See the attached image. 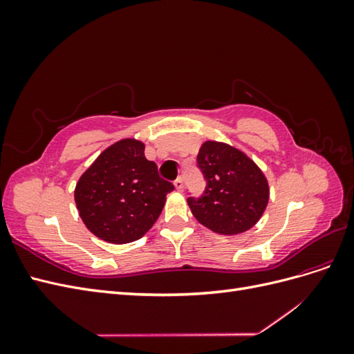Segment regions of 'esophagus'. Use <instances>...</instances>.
Here are the masks:
<instances>
[{
	"mask_svg": "<svg viewBox=\"0 0 354 354\" xmlns=\"http://www.w3.org/2000/svg\"><path fill=\"white\" fill-rule=\"evenodd\" d=\"M174 186H176V190H177V192H183V178L178 177V178L174 181Z\"/></svg>",
	"mask_w": 354,
	"mask_h": 354,
	"instance_id": "esophagus-1",
	"label": "esophagus"
}]
</instances>
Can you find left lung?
Here are the masks:
<instances>
[{
	"instance_id": "1",
	"label": "left lung",
	"mask_w": 354,
	"mask_h": 354,
	"mask_svg": "<svg viewBox=\"0 0 354 354\" xmlns=\"http://www.w3.org/2000/svg\"><path fill=\"white\" fill-rule=\"evenodd\" d=\"M207 181L201 198H187L195 218L220 234H239L255 226L269 202L270 189L263 171L239 149L208 140L198 153Z\"/></svg>"
}]
</instances>
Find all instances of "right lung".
Masks as SVG:
<instances>
[{
	"mask_svg": "<svg viewBox=\"0 0 354 354\" xmlns=\"http://www.w3.org/2000/svg\"><path fill=\"white\" fill-rule=\"evenodd\" d=\"M174 186L145 156V143L122 138L97 156L75 187V203L87 229L109 243L140 239L162 212Z\"/></svg>",
	"mask_w": 354,
	"mask_h": 354,
	"instance_id": "1",
	"label": "right lung"
}]
</instances>
